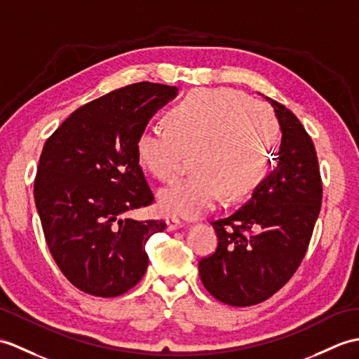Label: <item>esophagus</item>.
I'll return each mask as SVG.
<instances>
[{"mask_svg":"<svg viewBox=\"0 0 359 359\" xmlns=\"http://www.w3.org/2000/svg\"><path fill=\"white\" fill-rule=\"evenodd\" d=\"M183 226V224L179 222V220H176V219H168L166 220V231H176V229H180Z\"/></svg>","mask_w":359,"mask_h":359,"instance_id":"esophagus-1","label":"esophagus"}]
</instances>
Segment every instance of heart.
I'll list each match as a JSON object with an SVG mask.
<instances>
[{"label":"heart","instance_id":"heart-1","mask_svg":"<svg viewBox=\"0 0 359 359\" xmlns=\"http://www.w3.org/2000/svg\"><path fill=\"white\" fill-rule=\"evenodd\" d=\"M166 128H148L136 139L139 165L171 180L183 154L194 172L159 193L161 210L196 219L220 194L236 200L262 185L272 168L278 123L271 108L232 88H196L165 114Z\"/></svg>","mask_w":359,"mask_h":359}]
</instances>
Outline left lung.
I'll list each match as a JSON object with an SVG mask.
<instances>
[{"label":"left lung","instance_id":"1","mask_svg":"<svg viewBox=\"0 0 359 359\" xmlns=\"http://www.w3.org/2000/svg\"><path fill=\"white\" fill-rule=\"evenodd\" d=\"M266 99L283 131L277 170L241 210L211 222L217 249L198 262L208 292L238 307L264 302L290 280L306 255L323 200L312 137L289 108Z\"/></svg>","mask_w":359,"mask_h":359}]
</instances>
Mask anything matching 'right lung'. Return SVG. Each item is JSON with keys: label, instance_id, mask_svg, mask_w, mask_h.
<instances>
[{"label": "right lung", "instance_id": "1", "mask_svg": "<svg viewBox=\"0 0 359 359\" xmlns=\"http://www.w3.org/2000/svg\"><path fill=\"white\" fill-rule=\"evenodd\" d=\"M177 88L137 82L74 110L50 136L39 157L35 203L57 268L74 287L119 297L148 266L147 240L163 220L122 215L153 203L136 157V139Z\"/></svg>", "mask_w": 359, "mask_h": 359}]
</instances>
